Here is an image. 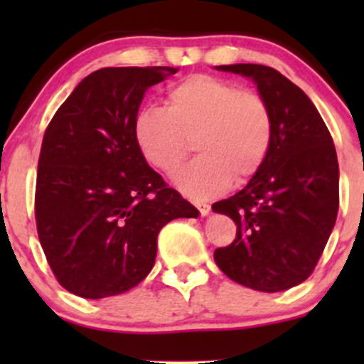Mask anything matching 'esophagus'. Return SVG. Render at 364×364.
I'll return each mask as SVG.
<instances>
[{"mask_svg": "<svg viewBox=\"0 0 364 364\" xmlns=\"http://www.w3.org/2000/svg\"><path fill=\"white\" fill-rule=\"evenodd\" d=\"M197 209H199L200 215L205 216V215H209V211H211V205L204 204V203H197Z\"/></svg>", "mask_w": 364, "mask_h": 364, "instance_id": "esophagus-1", "label": "esophagus"}]
</instances>
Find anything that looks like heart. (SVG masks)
Returning a JSON list of instances; mask_svg holds the SVG:
<instances>
[{
    "mask_svg": "<svg viewBox=\"0 0 364 364\" xmlns=\"http://www.w3.org/2000/svg\"><path fill=\"white\" fill-rule=\"evenodd\" d=\"M164 104L139 112L135 141L148 164L164 174H174L192 148L199 151L174 178L185 196L209 199L232 181H250L264 167L273 148L274 121L259 93L193 73L168 87Z\"/></svg>",
    "mask_w": 364,
    "mask_h": 364,
    "instance_id": "heart-1",
    "label": "heart"
}]
</instances>
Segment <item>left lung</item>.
<instances>
[{
	"label": "left lung",
	"mask_w": 364,
	"mask_h": 364,
	"mask_svg": "<svg viewBox=\"0 0 364 364\" xmlns=\"http://www.w3.org/2000/svg\"><path fill=\"white\" fill-rule=\"evenodd\" d=\"M257 84L274 121L264 167L236 196L213 204L230 216L236 240L216 248L230 280L260 292L303 284L317 266L338 215V159L333 137L301 87L264 65H222Z\"/></svg>",
	"instance_id": "1"
}]
</instances>
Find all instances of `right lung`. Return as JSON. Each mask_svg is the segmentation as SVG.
<instances>
[{
    "label": "right lung",
    "mask_w": 364,
    "mask_h": 364,
    "mask_svg": "<svg viewBox=\"0 0 364 364\" xmlns=\"http://www.w3.org/2000/svg\"><path fill=\"white\" fill-rule=\"evenodd\" d=\"M171 67L90 73L43 134L35 188L36 232L61 287L86 299L141 284L156 237L174 218L199 211L146 164L135 141L144 93Z\"/></svg>",
    "instance_id": "add662e5"
}]
</instances>
